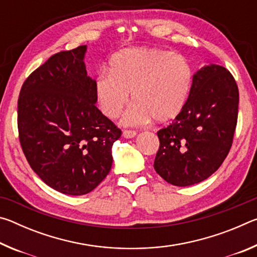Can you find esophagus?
Instances as JSON below:
<instances>
[{"mask_svg":"<svg viewBox=\"0 0 257 257\" xmlns=\"http://www.w3.org/2000/svg\"><path fill=\"white\" fill-rule=\"evenodd\" d=\"M136 135H137V133L135 132V130H128V129L123 130V133H122V136L124 138H134Z\"/></svg>","mask_w":257,"mask_h":257,"instance_id":"esophagus-1","label":"esophagus"}]
</instances>
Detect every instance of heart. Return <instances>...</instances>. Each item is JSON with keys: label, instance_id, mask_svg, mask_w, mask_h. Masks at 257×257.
I'll return each instance as SVG.
<instances>
[{"label": "heart", "instance_id": "1", "mask_svg": "<svg viewBox=\"0 0 257 257\" xmlns=\"http://www.w3.org/2000/svg\"><path fill=\"white\" fill-rule=\"evenodd\" d=\"M193 81L188 61L158 49H128L110 59L107 71L95 81V98L108 119H115L129 103L124 125H142L152 119L164 123L184 110Z\"/></svg>", "mask_w": 257, "mask_h": 257}]
</instances>
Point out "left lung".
I'll return each mask as SVG.
<instances>
[{
	"mask_svg": "<svg viewBox=\"0 0 257 257\" xmlns=\"http://www.w3.org/2000/svg\"><path fill=\"white\" fill-rule=\"evenodd\" d=\"M239 92L230 71L217 64L195 73L184 110L158 132L154 169L169 184L186 187L213 175L231 149Z\"/></svg>",
	"mask_w": 257,
	"mask_h": 257,
	"instance_id": "obj_1",
	"label": "left lung"
}]
</instances>
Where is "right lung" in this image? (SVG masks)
I'll return each mask as SVG.
<instances>
[{
    "label": "right lung",
    "mask_w": 257,
    "mask_h": 257,
    "mask_svg": "<svg viewBox=\"0 0 257 257\" xmlns=\"http://www.w3.org/2000/svg\"><path fill=\"white\" fill-rule=\"evenodd\" d=\"M86 50L52 55L25 80L18 98L19 141L29 165L51 188L73 196L92 191L107 176L112 145L121 136L95 105Z\"/></svg>",
    "instance_id": "obj_1"
}]
</instances>
